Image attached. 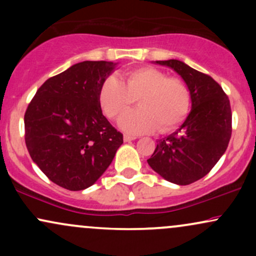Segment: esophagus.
Masks as SVG:
<instances>
[{"instance_id":"obj_1","label":"esophagus","mask_w":256,"mask_h":256,"mask_svg":"<svg viewBox=\"0 0 256 256\" xmlns=\"http://www.w3.org/2000/svg\"><path fill=\"white\" fill-rule=\"evenodd\" d=\"M136 140L134 136H130V134H124V142H131V140Z\"/></svg>"}]
</instances>
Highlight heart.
Returning <instances> with one entry per match:
<instances>
[{
  "label": "heart",
  "instance_id": "1",
  "mask_svg": "<svg viewBox=\"0 0 256 256\" xmlns=\"http://www.w3.org/2000/svg\"><path fill=\"white\" fill-rule=\"evenodd\" d=\"M102 110L112 120H119L138 101L140 110L126 114L119 125L128 134H167L178 128L189 114L192 95L182 79L168 77L152 66L138 67L124 74V83L107 78L98 94Z\"/></svg>",
  "mask_w": 256,
  "mask_h": 256
}]
</instances>
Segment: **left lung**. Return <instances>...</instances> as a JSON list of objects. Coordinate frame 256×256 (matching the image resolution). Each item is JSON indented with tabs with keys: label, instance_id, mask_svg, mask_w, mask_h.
Here are the masks:
<instances>
[{
	"label": "left lung",
	"instance_id": "8db88e82",
	"mask_svg": "<svg viewBox=\"0 0 256 256\" xmlns=\"http://www.w3.org/2000/svg\"><path fill=\"white\" fill-rule=\"evenodd\" d=\"M183 78L192 95V110L183 125L158 140L149 166L166 180L188 185L204 177L222 156L232 132L228 98L210 76L179 60L155 61Z\"/></svg>",
	"mask_w": 256,
	"mask_h": 256
}]
</instances>
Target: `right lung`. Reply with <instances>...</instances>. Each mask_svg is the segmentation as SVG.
Segmentation results:
<instances>
[{"label":"right lung","instance_id":"add662e5","mask_svg":"<svg viewBox=\"0 0 256 256\" xmlns=\"http://www.w3.org/2000/svg\"><path fill=\"white\" fill-rule=\"evenodd\" d=\"M83 61L49 78L26 110L25 143L34 162L52 183L84 190L104 174L122 144V134L102 114L98 94L116 68Z\"/></svg>","mask_w":256,"mask_h":256}]
</instances>
